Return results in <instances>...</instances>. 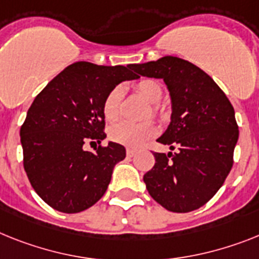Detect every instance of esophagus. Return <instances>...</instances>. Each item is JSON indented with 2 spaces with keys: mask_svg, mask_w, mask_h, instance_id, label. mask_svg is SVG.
Instances as JSON below:
<instances>
[{
  "mask_svg": "<svg viewBox=\"0 0 259 259\" xmlns=\"http://www.w3.org/2000/svg\"><path fill=\"white\" fill-rule=\"evenodd\" d=\"M136 154H137L136 150H133V149H127V150H126V155H127V158H133V156L136 155Z\"/></svg>",
  "mask_w": 259,
  "mask_h": 259,
  "instance_id": "1",
  "label": "esophagus"
}]
</instances>
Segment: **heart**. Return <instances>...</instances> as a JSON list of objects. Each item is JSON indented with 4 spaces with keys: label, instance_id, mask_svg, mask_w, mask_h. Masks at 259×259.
<instances>
[{
    "label": "heart",
    "instance_id": "b5f03b06",
    "mask_svg": "<svg viewBox=\"0 0 259 259\" xmlns=\"http://www.w3.org/2000/svg\"><path fill=\"white\" fill-rule=\"evenodd\" d=\"M134 91L146 101L151 103L150 110H151L153 116H164V110L158 104L163 96V89L159 82L153 79H142L134 85ZM121 100H122V89L119 87L113 88L104 99L103 114L108 122H114L118 118ZM147 116H150V112L147 113ZM155 133L156 127L151 121H146L142 123L121 122L110 127L109 137L110 140L119 145L137 149V147L142 146L147 140L153 138Z\"/></svg>",
    "mask_w": 259,
    "mask_h": 259
}]
</instances>
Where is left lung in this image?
Here are the masks:
<instances>
[{"mask_svg": "<svg viewBox=\"0 0 259 259\" xmlns=\"http://www.w3.org/2000/svg\"><path fill=\"white\" fill-rule=\"evenodd\" d=\"M129 66L141 76L163 79L171 97V122L156 141L177 153H154L155 164L143 177L150 196L178 213L203 207L233 166V106L209 75L177 56Z\"/></svg>", "mask_w": 259, "mask_h": 259, "instance_id": "8db88e82", "label": "left lung"}]
</instances>
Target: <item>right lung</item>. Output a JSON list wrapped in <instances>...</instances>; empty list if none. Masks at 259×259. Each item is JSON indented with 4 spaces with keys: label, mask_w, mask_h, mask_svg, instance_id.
<instances>
[{
    "label": "right lung",
    "mask_w": 259,
    "mask_h": 259,
    "mask_svg": "<svg viewBox=\"0 0 259 259\" xmlns=\"http://www.w3.org/2000/svg\"><path fill=\"white\" fill-rule=\"evenodd\" d=\"M130 66H97L76 62L39 93L21 127L23 167L43 201L64 213L88 209L104 196L113 168L125 159L122 145L101 143L106 95L125 80L138 79Z\"/></svg>",
    "instance_id": "1"
}]
</instances>
